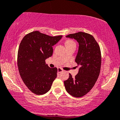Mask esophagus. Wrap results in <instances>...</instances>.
Returning <instances> with one entry per match:
<instances>
[{
	"label": "esophagus",
	"instance_id": "1",
	"mask_svg": "<svg viewBox=\"0 0 120 120\" xmlns=\"http://www.w3.org/2000/svg\"><path fill=\"white\" fill-rule=\"evenodd\" d=\"M57 71L58 73H60L61 72H63V71H64V70H62L61 68H60V67H59V68H57Z\"/></svg>",
	"mask_w": 120,
	"mask_h": 120
}]
</instances>
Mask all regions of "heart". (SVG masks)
<instances>
[{
    "label": "heart",
    "mask_w": 120,
    "mask_h": 120,
    "mask_svg": "<svg viewBox=\"0 0 120 120\" xmlns=\"http://www.w3.org/2000/svg\"><path fill=\"white\" fill-rule=\"evenodd\" d=\"M71 44H75V42L71 40H67V41L65 42L66 46L71 45Z\"/></svg>",
    "instance_id": "b5f03b06"
}]
</instances>
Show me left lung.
I'll list each match as a JSON object with an SVG mask.
<instances>
[{"instance_id":"left-lung-1","label":"left lung","mask_w":120,"mask_h":120,"mask_svg":"<svg viewBox=\"0 0 120 120\" xmlns=\"http://www.w3.org/2000/svg\"><path fill=\"white\" fill-rule=\"evenodd\" d=\"M66 37L74 39L79 44L75 62L79 66L78 74L72 78L70 74L64 81L67 92L80 98L92 88L100 74L101 56L100 47L92 35L84 32L70 34Z\"/></svg>"}]
</instances>
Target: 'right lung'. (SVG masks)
Wrapping results in <instances>:
<instances>
[{
	"mask_svg": "<svg viewBox=\"0 0 120 120\" xmlns=\"http://www.w3.org/2000/svg\"><path fill=\"white\" fill-rule=\"evenodd\" d=\"M62 37L34 31L25 35L20 42L17 54L20 76L28 89L36 95L48 92L56 78L57 68H50L45 60L52 56L53 46Z\"/></svg>",
	"mask_w": 120,
	"mask_h": 120,
	"instance_id": "1",
	"label": "right lung"
}]
</instances>
